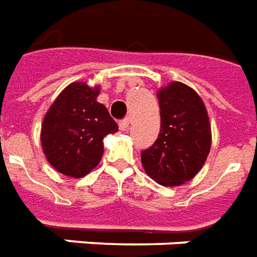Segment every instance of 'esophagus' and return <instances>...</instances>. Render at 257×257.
Here are the masks:
<instances>
[{
    "mask_svg": "<svg viewBox=\"0 0 257 257\" xmlns=\"http://www.w3.org/2000/svg\"><path fill=\"white\" fill-rule=\"evenodd\" d=\"M131 122H132V118H131V117H125V118L121 119L118 122L119 129H121V131H128Z\"/></svg>",
    "mask_w": 257,
    "mask_h": 257,
    "instance_id": "34e87169",
    "label": "esophagus"
}]
</instances>
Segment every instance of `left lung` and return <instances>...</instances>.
Segmentation results:
<instances>
[{"instance_id": "1", "label": "left lung", "mask_w": 257, "mask_h": 257, "mask_svg": "<svg viewBox=\"0 0 257 257\" xmlns=\"http://www.w3.org/2000/svg\"><path fill=\"white\" fill-rule=\"evenodd\" d=\"M157 96L162 129L155 143L142 151V163L154 181L176 187L192 180L206 162L211 125L203 100L191 87L172 83Z\"/></svg>"}]
</instances>
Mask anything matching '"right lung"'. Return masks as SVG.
<instances>
[{"mask_svg": "<svg viewBox=\"0 0 257 257\" xmlns=\"http://www.w3.org/2000/svg\"><path fill=\"white\" fill-rule=\"evenodd\" d=\"M99 88L76 81L62 91L45 115L42 147L57 172L80 178L90 173L103 155V138L118 125L106 106L96 100Z\"/></svg>", "mask_w": 257, "mask_h": 257, "instance_id": "1", "label": "right lung"}]
</instances>
